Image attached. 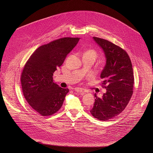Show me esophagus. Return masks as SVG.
<instances>
[{
	"instance_id": "34e87169",
	"label": "esophagus",
	"mask_w": 153,
	"mask_h": 153,
	"mask_svg": "<svg viewBox=\"0 0 153 153\" xmlns=\"http://www.w3.org/2000/svg\"><path fill=\"white\" fill-rule=\"evenodd\" d=\"M74 91L79 93H81V94H84L86 92L85 90H83L82 88H76L74 89Z\"/></svg>"
}]
</instances>
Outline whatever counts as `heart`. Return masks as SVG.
Returning <instances> with one entry per match:
<instances>
[{
  "label": "heart",
  "instance_id": "heart-1",
  "mask_svg": "<svg viewBox=\"0 0 153 153\" xmlns=\"http://www.w3.org/2000/svg\"><path fill=\"white\" fill-rule=\"evenodd\" d=\"M84 54H89V55H93L95 57L96 56V51L94 50L93 49H89L87 51H85Z\"/></svg>",
  "mask_w": 153,
  "mask_h": 153
}]
</instances>
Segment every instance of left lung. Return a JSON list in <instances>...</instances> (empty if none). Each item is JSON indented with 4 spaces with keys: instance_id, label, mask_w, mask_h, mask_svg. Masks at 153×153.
<instances>
[{
    "instance_id": "1",
    "label": "left lung",
    "mask_w": 153,
    "mask_h": 153,
    "mask_svg": "<svg viewBox=\"0 0 153 153\" xmlns=\"http://www.w3.org/2000/svg\"><path fill=\"white\" fill-rule=\"evenodd\" d=\"M93 39L103 50L106 59L100 74L106 93L101 98L94 94L96 98L90 113L94 117L105 121L124 110L133 93L134 78L131 61L123 49L107 40Z\"/></svg>"
}]
</instances>
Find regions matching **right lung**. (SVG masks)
Instances as JSON below:
<instances>
[{"mask_svg": "<svg viewBox=\"0 0 153 153\" xmlns=\"http://www.w3.org/2000/svg\"><path fill=\"white\" fill-rule=\"evenodd\" d=\"M79 39L63 37L43 45L26 62L20 77L22 92L27 102L39 114L51 116L62 107L69 90L53 82V73Z\"/></svg>", "mask_w": 153, "mask_h": 153, "instance_id": "obj_1", "label": "right lung"}]
</instances>
